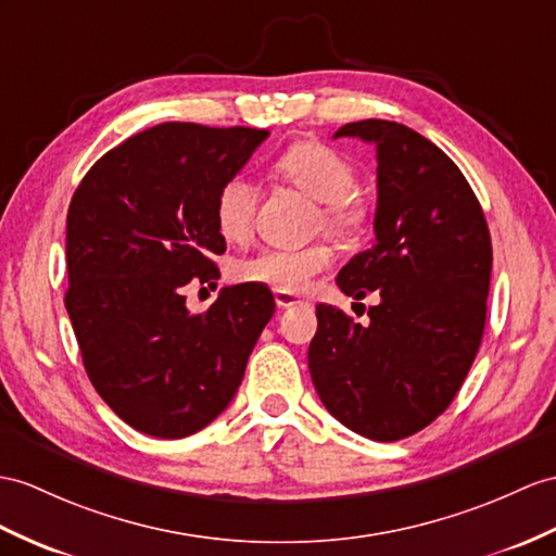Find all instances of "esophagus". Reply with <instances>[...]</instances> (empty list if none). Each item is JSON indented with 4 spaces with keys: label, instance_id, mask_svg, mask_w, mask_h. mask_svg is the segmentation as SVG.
Masks as SVG:
<instances>
[{
    "label": "esophagus",
    "instance_id": "esophagus-1",
    "mask_svg": "<svg viewBox=\"0 0 556 556\" xmlns=\"http://www.w3.org/2000/svg\"><path fill=\"white\" fill-rule=\"evenodd\" d=\"M274 296H276L278 308H290V306H294V304H302V302L296 300V296L290 294V292H276Z\"/></svg>",
    "mask_w": 556,
    "mask_h": 556
}]
</instances>
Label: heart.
I'll use <instances>...</instances> for the list:
<instances>
[{"label":"heart","mask_w":556,"mask_h":556,"mask_svg":"<svg viewBox=\"0 0 556 556\" xmlns=\"http://www.w3.org/2000/svg\"><path fill=\"white\" fill-rule=\"evenodd\" d=\"M276 172L323 202V224L337 236H351L363 226L365 205L354 195L356 169L334 148L320 141H300L286 148L276 160ZM260 193L245 176L226 179L214 198V224L226 240H245L252 233ZM328 245L296 250H262L236 264V278L262 282L276 292H304L314 278L330 266Z\"/></svg>","instance_id":"1"}]
</instances>
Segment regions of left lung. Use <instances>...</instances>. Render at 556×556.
I'll return each instance as SVG.
<instances>
[{
    "label": "left lung",
    "instance_id": "1",
    "mask_svg": "<svg viewBox=\"0 0 556 556\" xmlns=\"http://www.w3.org/2000/svg\"><path fill=\"white\" fill-rule=\"evenodd\" d=\"M377 148L375 240L340 274L368 325L318 304L308 370L328 413L372 441L417 434L448 408L483 337L493 248L465 174L439 146L389 119L334 134Z\"/></svg>",
    "mask_w": 556,
    "mask_h": 556
}]
</instances>
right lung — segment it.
<instances>
[{
  "instance_id": "obj_1",
  "label": "right lung",
  "mask_w": 556,
  "mask_h": 556,
  "mask_svg": "<svg viewBox=\"0 0 556 556\" xmlns=\"http://www.w3.org/2000/svg\"><path fill=\"white\" fill-rule=\"evenodd\" d=\"M266 137L165 122L108 151L67 207L65 308L85 370L148 437H191L222 415L276 311L262 282L224 288L205 314L184 296L191 280L219 278L214 198Z\"/></svg>"
}]
</instances>
